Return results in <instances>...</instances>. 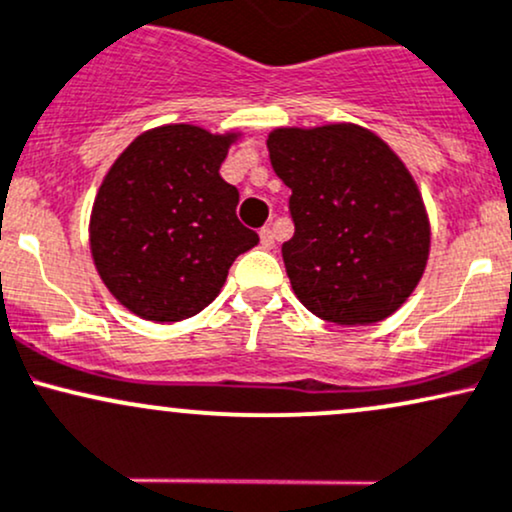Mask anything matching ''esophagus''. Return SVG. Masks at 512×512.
<instances>
[{
  "instance_id": "34e87169",
  "label": "esophagus",
  "mask_w": 512,
  "mask_h": 512,
  "mask_svg": "<svg viewBox=\"0 0 512 512\" xmlns=\"http://www.w3.org/2000/svg\"><path fill=\"white\" fill-rule=\"evenodd\" d=\"M258 237H261V246H263V249H273L275 237H273V229H271V227H263L261 232H258Z\"/></svg>"
}]
</instances>
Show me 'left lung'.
<instances>
[{
    "label": "left lung",
    "instance_id": "8db88e82",
    "mask_svg": "<svg viewBox=\"0 0 512 512\" xmlns=\"http://www.w3.org/2000/svg\"><path fill=\"white\" fill-rule=\"evenodd\" d=\"M266 145L292 191L295 234L283 261L297 300L338 326L394 314L430 251L426 205L404 162L353 123L275 128Z\"/></svg>",
    "mask_w": 512,
    "mask_h": 512
}]
</instances>
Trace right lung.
<instances>
[{
    "label": "right lung",
    "mask_w": 512,
    "mask_h": 512,
    "mask_svg": "<svg viewBox=\"0 0 512 512\" xmlns=\"http://www.w3.org/2000/svg\"><path fill=\"white\" fill-rule=\"evenodd\" d=\"M237 132L198 125L142 132L113 162L89 222L94 266L111 295L147 321H181L220 295L234 258L258 244L220 176Z\"/></svg>",
    "instance_id": "right-lung-1"
}]
</instances>
